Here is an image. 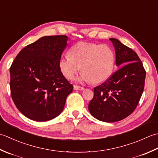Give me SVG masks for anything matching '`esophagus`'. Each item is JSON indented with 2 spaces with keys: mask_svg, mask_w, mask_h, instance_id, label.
<instances>
[{
  "mask_svg": "<svg viewBox=\"0 0 158 158\" xmlns=\"http://www.w3.org/2000/svg\"><path fill=\"white\" fill-rule=\"evenodd\" d=\"M73 89H74L75 90H78V91H82V90L85 89V88L82 87V86H78V85H74V86H73Z\"/></svg>",
  "mask_w": 158,
  "mask_h": 158,
  "instance_id": "34e87169",
  "label": "esophagus"
}]
</instances>
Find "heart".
Listing matches in <instances>:
<instances>
[{
  "mask_svg": "<svg viewBox=\"0 0 158 158\" xmlns=\"http://www.w3.org/2000/svg\"><path fill=\"white\" fill-rule=\"evenodd\" d=\"M69 54L59 63L61 73L68 80L81 69L80 80L96 84L107 79L113 71L114 53L106 45L80 41L71 48Z\"/></svg>",
  "mask_w": 158,
  "mask_h": 158,
  "instance_id": "heart-1",
  "label": "heart"
}]
</instances>
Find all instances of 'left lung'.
<instances>
[{"label":"left lung","mask_w":158,"mask_h":158,"mask_svg":"<svg viewBox=\"0 0 158 158\" xmlns=\"http://www.w3.org/2000/svg\"><path fill=\"white\" fill-rule=\"evenodd\" d=\"M119 67L106 81L94 88L89 104L93 117L102 121L123 120L136 108L142 96L146 71L138 54L117 39L110 38Z\"/></svg>","instance_id":"8db88e82"}]
</instances>
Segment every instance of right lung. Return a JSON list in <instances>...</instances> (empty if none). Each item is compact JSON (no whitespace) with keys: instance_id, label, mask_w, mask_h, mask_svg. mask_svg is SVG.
Returning <instances> with one entry per match:
<instances>
[{"instance_id":"add662e5","label":"right lung","mask_w":158,"mask_h":158,"mask_svg":"<svg viewBox=\"0 0 158 158\" xmlns=\"http://www.w3.org/2000/svg\"><path fill=\"white\" fill-rule=\"evenodd\" d=\"M66 35L45 36L25 46L10 67V90L16 107L36 121L55 118L63 111L73 86L59 63L67 46Z\"/></svg>"}]
</instances>
